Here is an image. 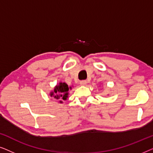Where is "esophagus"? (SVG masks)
<instances>
[{
    "label": "esophagus",
    "instance_id": "obj_1",
    "mask_svg": "<svg viewBox=\"0 0 153 153\" xmlns=\"http://www.w3.org/2000/svg\"><path fill=\"white\" fill-rule=\"evenodd\" d=\"M86 83H87V81L85 80H82V81H80V84L81 85H86Z\"/></svg>",
    "mask_w": 153,
    "mask_h": 153
}]
</instances>
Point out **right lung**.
Masks as SVG:
<instances>
[{
  "mask_svg": "<svg viewBox=\"0 0 153 153\" xmlns=\"http://www.w3.org/2000/svg\"><path fill=\"white\" fill-rule=\"evenodd\" d=\"M69 91V87L65 83H60L59 85H56L54 91L51 92L50 95L56 100H65L68 97ZM60 102H62L60 101Z\"/></svg>",
  "mask_w": 153,
  "mask_h": 153,
  "instance_id": "1",
  "label": "right lung"
}]
</instances>
